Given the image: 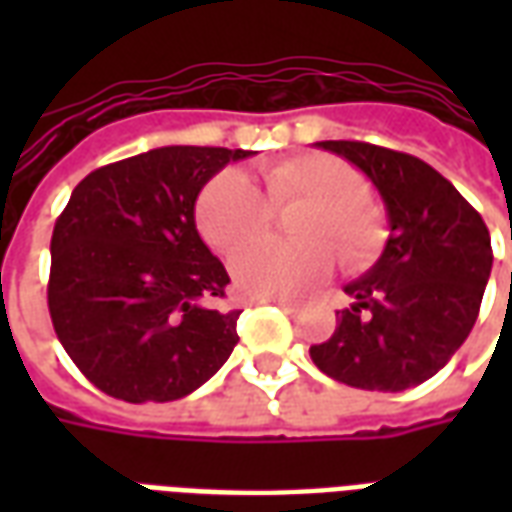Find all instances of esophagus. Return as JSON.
I'll return each instance as SVG.
<instances>
[{
	"instance_id": "34e87169",
	"label": "esophagus",
	"mask_w": 512,
	"mask_h": 512,
	"mask_svg": "<svg viewBox=\"0 0 512 512\" xmlns=\"http://www.w3.org/2000/svg\"><path fill=\"white\" fill-rule=\"evenodd\" d=\"M277 307H282L285 312H296V301H288V299H271Z\"/></svg>"
}]
</instances>
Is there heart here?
Segmentation results:
<instances>
[{"instance_id": "obj_1", "label": "heart", "mask_w": 512, "mask_h": 512, "mask_svg": "<svg viewBox=\"0 0 512 512\" xmlns=\"http://www.w3.org/2000/svg\"><path fill=\"white\" fill-rule=\"evenodd\" d=\"M263 194L235 169L202 186L194 219L219 255H235L270 226L274 210L307 201L294 220L301 245H256L233 260L235 288L249 299H293L315 290L334 268L373 266L386 244L384 208L367 194L362 172L332 153H299L260 169Z\"/></svg>"}]
</instances>
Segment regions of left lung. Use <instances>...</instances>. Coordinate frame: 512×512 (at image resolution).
<instances>
[{
	"label": "left lung",
	"instance_id": "left-lung-1",
	"mask_svg": "<svg viewBox=\"0 0 512 512\" xmlns=\"http://www.w3.org/2000/svg\"><path fill=\"white\" fill-rule=\"evenodd\" d=\"M318 147L373 180L392 233L376 266L345 285L354 304L337 312L326 343L312 345V362L340 384L403 392L436 376L472 332L494 263L491 235L422 158L348 139Z\"/></svg>",
	"mask_w": 512,
	"mask_h": 512
}]
</instances>
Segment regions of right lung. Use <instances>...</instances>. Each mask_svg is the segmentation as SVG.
I'll return each instance as SVG.
<instances>
[{"label": "right lung", "mask_w": 512, "mask_h": 512, "mask_svg": "<svg viewBox=\"0 0 512 512\" xmlns=\"http://www.w3.org/2000/svg\"><path fill=\"white\" fill-rule=\"evenodd\" d=\"M227 147L169 145L95 169L51 235L49 312L73 365L106 395L167 403L230 359L241 310H219L230 277L202 244L194 202Z\"/></svg>", "instance_id": "1"}]
</instances>
